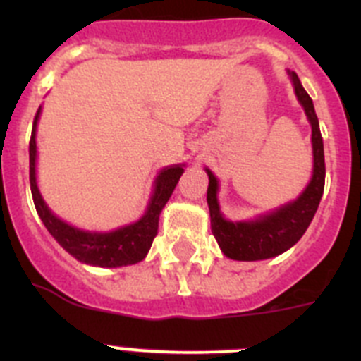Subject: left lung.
<instances>
[{"instance_id": "obj_1", "label": "left lung", "mask_w": 361, "mask_h": 361, "mask_svg": "<svg viewBox=\"0 0 361 361\" xmlns=\"http://www.w3.org/2000/svg\"><path fill=\"white\" fill-rule=\"evenodd\" d=\"M295 82V92L298 101L304 106L312 128V155H314V170L312 178L305 191L295 202L276 209L271 215H264L251 222H229L220 215L219 202H216V178L212 171L208 186V206L212 215L213 237L219 242L220 250L226 257L233 260H264V258L276 257L288 251L291 245L302 238L305 229L311 224L312 216L317 213L325 184V159L324 141H322L320 126L312 99L300 82L298 75L291 72Z\"/></svg>"}]
</instances>
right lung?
I'll list each match as a JSON object with an SVG mask.
<instances>
[{
  "label": "right lung",
  "instance_id": "right-lung-1",
  "mask_svg": "<svg viewBox=\"0 0 361 361\" xmlns=\"http://www.w3.org/2000/svg\"><path fill=\"white\" fill-rule=\"evenodd\" d=\"M41 110V108H39ZM37 110L34 117V128L30 137V190L32 199L36 204L37 215L43 220L44 228L50 235L75 257L79 262L92 264L101 267H119L141 262L152 247V242L159 231V215L164 204L173 193L178 178L183 175V166H171L161 171L155 183V191L149 200L148 212L135 224L124 226L110 233H92L73 228L61 219H57L43 202L36 184V124L39 117Z\"/></svg>",
  "mask_w": 361,
  "mask_h": 361
}]
</instances>
